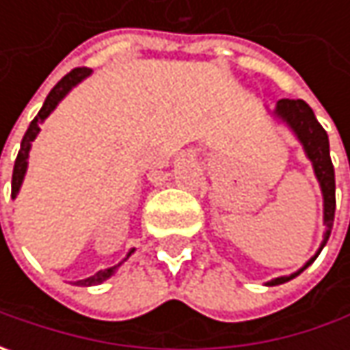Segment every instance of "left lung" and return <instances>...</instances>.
Here are the masks:
<instances>
[{"label":"left lung","mask_w":350,"mask_h":350,"mask_svg":"<svg viewBox=\"0 0 350 350\" xmlns=\"http://www.w3.org/2000/svg\"><path fill=\"white\" fill-rule=\"evenodd\" d=\"M275 115L278 118H282L294 130L298 140L302 142L304 150H306V154L310 157V161L314 163V171H316L317 181L321 185V193H323V224L327 228V232H325V241H327L331 228H333V220H335V169H333V163H331L327 132L317 122L316 115L310 109V105L302 101V99H280V101L276 103ZM302 271H298L296 275H300ZM296 275L275 278L271 284H282V282L294 278Z\"/></svg>","instance_id":"1"}]
</instances>
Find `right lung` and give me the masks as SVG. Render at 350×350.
Listing matches in <instances>:
<instances>
[{
  "mask_svg": "<svg viewBox=\"0 0 350 350\" xmlns=\"http://www.w3.org/2000/svg\"><path fill=\"white\" fill-rule=\"evenodd\" d=\"M91 74V70L89 68H75L72 70L70 74H66L62 77L60 81L54 85V89L48 93L46 101L42 105V109L38 111V115L34 116V120L31 122V126L27 128V132H25V136H23V142H21V150L19 154H17V159H15V167H13V179H11V198H15L17 193H19V187L21 183H23V177H25V171H27V159H29V150H31V142L36 138V134H38V130H40V122L46 118L54 109H56V105L66 97V93L70 91V89L77 85L83 77H88ZM134 251V249H132ZM130 251V253H132ZM130 253H128V257H130ZM118 267V265H116ZM116 267H111V269H105V271H99L97 275L89 276L85 280H77L75 284H79V286H91V284H101L103 280H107L109 276L115 273Z\"/></svg>",
  "mask_w": 350,
  "mask_h": 350,
  "instance_id": "add662e5",
  "label": "right lung"
}]
</instances>
